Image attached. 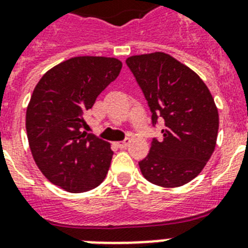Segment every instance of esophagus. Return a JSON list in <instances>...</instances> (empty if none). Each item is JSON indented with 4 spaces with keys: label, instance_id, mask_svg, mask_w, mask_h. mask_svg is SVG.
I'll use <instances>...</instances> for the list:
<instances>
[{
    "label": "esophagus",
    "instance_id": "esophagus-1",
    "mask_svg": "<svg viewBox=\"0 0 248 248\" xmlns=\"http://www.w3.org/2000/svg\"><path fill=\"white\" fill-rule=\"evenodd\" d=\"M128 143H130V140L126 139V140H124V141H118V143H117L116 145L118 148H121V149H124V148H127Z\"/></svg>",
    "mask_w": 248,
    "mask_h": 248
}]
</instances>
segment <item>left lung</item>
<instances>
[{"label":"left lung","instance_id":"8db88e82","mask_svg":"<svg viewBox=\"0 0 248 248\" xmlns=\"http://www.w3.org/2000/svg\"><path fill=\"white\" fill-rule=\"evenodd\" d=\"M147 99L152 124L165 122L162 139L139 162L152 184L176 188L193 180L215 151L219 113L200 76L165 52L135 55L126 60Z\"/></svg>","mask_w":248,"mask_h":248}]
</instances>
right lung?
<instances>
[{"instance_id": "right-lung-1", "label": "right lung", "mask_w": 248, "mask_h": 248, "mask_svg": "<svg viewBox=\"0 0 248 248\" xmlns=\"http://www.w3.org/2000/svg\"><path fill=\"white\" fill-rule=\"evenodd\" d=\"M121 68L114 58L77 56L51 68L34 87L25 127L34 162L52 184L82 193L105 179L113 157L110 144L82 128L86 110Z\"/></svg>"}]
</instances>
